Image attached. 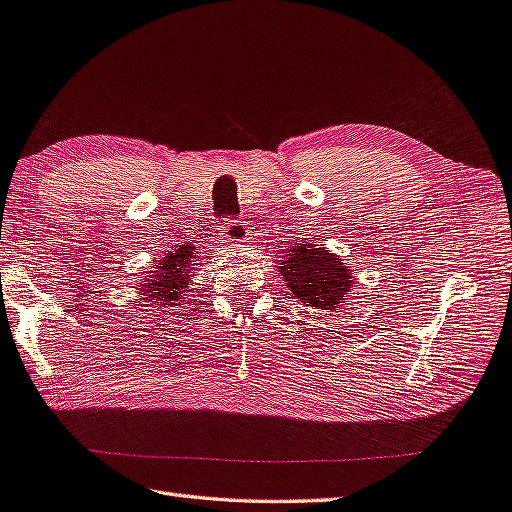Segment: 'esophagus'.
<instances>
[{"label":"esophagus","mask_w":512,"mask_h":512,"mask_svg":"<svg viewBox=\"0 0 512 512\" xmlns=\"http://www.w3.org/2000/svg\"><path fill=\"white\" fill-rule=\"evenodd\" d=\"M218 235H220V242H224V244H240L246 240L248 229L240 220H227L222 224Z\"/></svg>","instance_id":"obj_1"}]
</instances>
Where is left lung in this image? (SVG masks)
<instances>
[{
    "mask_svg": "<svg viewBox=\"0 0 512 512\" xmlns=\"http://www.w3.org/2000/svg\"><path fill=\"white\" fill-rule=\"evenodd\" d=\"M279 255L277 272L288 283L290 294L303 305H310L312 310L336 312L342 303H347L353 283L351 266H344V261L325 251L323 244L307 240L288 251L283 248Z\"/></svg>",
    "mask_w": 512,
    "mask_h": 512,
    "instance_id": "left-lung-1",
    "label": "left lung"
}]
</instances>
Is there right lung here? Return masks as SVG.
Masks as SVG:
<instances>
[{
	"mask_svg": "<svg viewBox=\"0 0 512 512\" xmlns=\"http://www.w3.org/2000/svg\"><path fill=\"white\" fill-rule=\"evenodd\" d=\"M192 248L181 246L176 251H168L159 261H157V270H150V275H146V283H141V294H144V301L150 307H159V312H163V307H174L178 301L187 299L189 285H192V261H194Z\"/></svg>",
	"mask_w": 512,
	"mask_h": 512,
	"instance_id": "add662e5",
	"label": "right lung"
}]
</instances>
